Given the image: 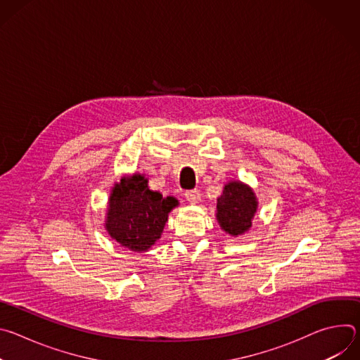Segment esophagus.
I'll list each match as a JSON object with an SVG mask.
<instances>
[{
    "label": "esophagus",
    "instance_id": "esophagus-1",
    "mask_svg": "<svg viewBox=\"0 0 360 360\" xmlns=\"http://www.w3.org/2000/svg\"><path fill=\"white\" fill-rule=\"evenodd\" d=\"M185 198H186V200H188L189 203H198V202L200 200V193H199V191H196V189H193V191H186V192H185Z\"/></svg>",
    "mask_w": 360,
    "mask_h": 360
}]
</instances>
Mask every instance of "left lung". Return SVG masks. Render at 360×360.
Returning a JSON list of instances; mask_svg holds the SVG:
<instances>
[{"label": "left lung", "mask_w": 360, "mask_h": 360, "mask_svg": "<svg viewBox=\"0 0 360 360\" xmlns=\"http://www.w3.org/2000/svg\"><path fill=\"white\" fill-rule=\"evenodd\" d=\"M258 205V198L248 184L236 179L228 181L217 202V222L229 236L245 235L252 228Z\"/></svg>", "instance_id": "obj_1"}]
</instances>
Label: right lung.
<instances>
[{
    "instance_id": "right-lung-1",
    "label": "right lung",
    "mask_w": 360,
    "mask_h": 360,
    "mask_svg": "<svg viewBox=\"0 0 360 360\" xmlns=\"http://www.w3.org/2000/svg\"><path fill=\"white\" fill-rule=\"evenodd\" d=\"M178 205L176 198L149 189L143 174L124 175L111 188L104 226L120 246L146 252L161 238Z\"/></svg>"
}]
</instances>
